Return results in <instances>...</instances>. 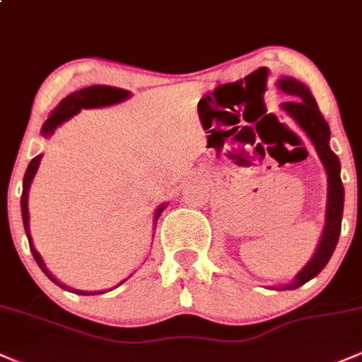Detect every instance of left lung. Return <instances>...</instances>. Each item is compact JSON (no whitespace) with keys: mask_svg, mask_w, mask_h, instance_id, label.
<instances>
[{"mask_svg":"<svg viewBox=\"0 0 362 362\" xmlns=\"http://www.w3.org/2000/svg\"><path fill=\"white\" fill-rule=\"evenodd\" d=\"M276 86L289 98L288 102L281 103V110L296 126L306 134L311 141L315 151L322 161L327 173V209H325V226H323L322 236L317 250L311 257L308 264L294 276V279L288 284L276 286V289H296L317 277L327 262L330 260L332 253L337 247L340 224H342L344 213V185L340 180V161L337 155L330 149V127L323 119L322 112L318 110L317 100L313 98L311 91L305 83L298 81L293 76H281L276 81Z\"/></svg>","mask_w":362,"mask_h":362,"instance_id":"8db88e82","label":"left lung"}]
</instances>
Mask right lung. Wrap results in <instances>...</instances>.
<instances>
[{"label":"right lung","instance_id":"1","mask_svg":"<svg viewBox=\"0 0 362 362\" xmlns=\"http://www.w3.org/2000/svg\"><path fill=\"white\" fill-rule=\"evenodd\" d=\"M131 91L129 90H122V88H115V86H107V85H93V86H86V88L83 90H78V91H73L71 95H68L66 98H62L59 102V105L56 107L51 112V115H49L47 120L44 122L42 129H40V134L44 136V138H51L54 134V131H56L57 127L62 126V124L66 122V120H69L74 115L78 114V112H81V109H102V107H110V105H117V103H122L126 102L127 98H131ZM44 155H37L34 160L28 163L27 167V172H25V177H23V190H22V201H20V206H22V219H23V226H25V233H27V238H28V245H30V252L32 255H34V259L37 262V265H39L40 269H42V272L45 276L51 279L54 284H57L59 288H62L64 291H71L74 294H81V296H93V294H102V293H107V291H83V289H74L71 286H66L64 282H61L57 277L52 276V272L49 271L47 267H45L42 257H40V253L35 250L34 247V242H32V235H30V224H28V190H30V185L32 182H34V177L37 173V170H39V165H40V160H42ZM165 207L167 204H160L158 206V209L155 211V221L153 224L156 226V221L158 218H160V214L163 213ZM131 277V276H129ZM127 277V279H129ZM127 279L120 281L115 288H119L120 284H124ZM112 288V289H115ZM109 289V291H112Z\"/></svg>","mask_w":362,"mask_h":362}]
</instances>
